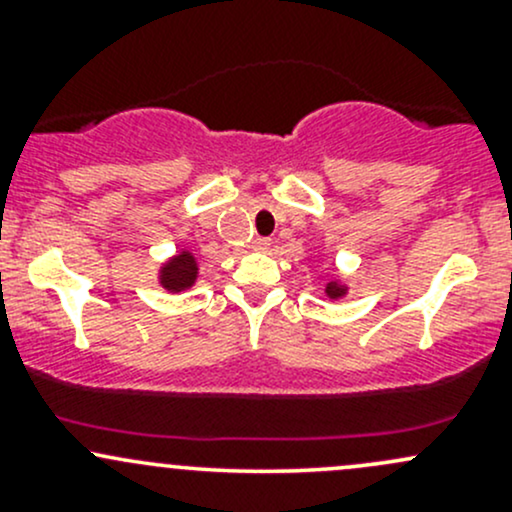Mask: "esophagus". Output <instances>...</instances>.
Masks as SVG:
<instances>
[{
	"label": "esophagus",
	"mask_w": 512,
	"mask_h": 512,
	"mask_svg": "<svg viewBox=\"0 0 512 512\" xmlns=\"http://www.w3.org/2000/svg\"><path fill=\"white\" fill-rule=\"evenodd\" d=\"M269 248H272V240H269V238H255V240H252V250L267 252Z\"/></svg>",
	"instance_id": "1"
}]
</instances>
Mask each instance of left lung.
I'll use <instances>...</instances> for the list:
<instances>
[{
  "label": "left lung",
  "mask_w": 512,
  "mask_h": 512,
  "mask_svg": "<svg viewBox=\"0 0 512 512\" xmlns=\"http://www.w3.org/2000/svg\"><path fill=\"white\" fill-rule=\"evenodd\" d=\"M325 293H327V296H330V298H339V296H344L346 289H344L342 284H339V281L330 279V281H327V286H325Z\"/></svg>",
  "instance_id": "left-lung-1"
}]
</instances>
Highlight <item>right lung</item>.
Here are the masks:
<instances>
[{
	"label": "right lung",
	"mask_w": 512,
	"mask_h": 512,
	"mask_svg": "<svg viewBox=\"0 0 512 512\" xmlns=\"http://www.w3.org/2000/svg\"><path fill=\"white\" fill-rule=\"evenodd\" d=\"M197 281V260L192 252L182 250L173 260L163 264L161 269V286L170 293H180L190 289Z\"/></svg>",
	"instance_id": "right-lung-1"
}]
</instances>
